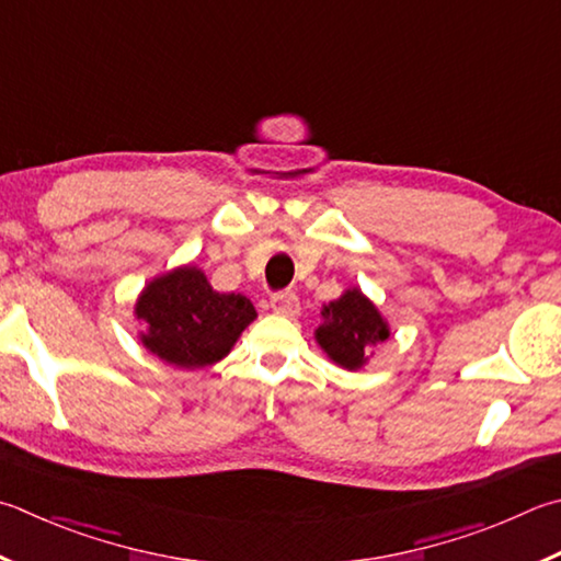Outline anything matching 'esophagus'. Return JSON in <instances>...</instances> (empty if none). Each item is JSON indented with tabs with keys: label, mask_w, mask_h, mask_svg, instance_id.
I'll use <instances>...</instances> for the list:
<instances>
[{
	"label": "esophagus",
	"mask_w": 561,
	"mask_h": 561,
	"mask_svg": "<svg viewBox=\"0 0 561 561\" xmlns=\"http://www.w3.org/2000/svg\"><path fill=\"white\" fill-rule=\"evenodd\" d=\"M272 309H274V313H279V316H297L299 309H301V304H299V297L294 291H279V294H274V297H272Z\"/></svg>",
	"instance_id": "1"
}]
</instances>
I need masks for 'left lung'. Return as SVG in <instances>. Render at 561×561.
Returning a JSON list of instances; mask_svg holds the SVG:
<instances>
[{
  "label": "left lung",
  "mask_w": 561,
  "mask_h": 561,
  "mask_svg": "<svg viewBox=\"0 0 561 561\" xmlns=\"http://www.w3.org/2000/svg\"><path fill=\"white\" fill-rule=\"evenodd\" d=\"M323 323L316 329V343L345 370H358L368 363L373 345L387 341L390 325L378 307L360 289H345L341 299L325 304Z\"/></svg>",
  "instance_id": "obj_1"
}]
</instances>
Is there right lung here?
<instances>
[{
  "mask_svg": "<svg viewBox=\"0 0 561 561\" xmlns=\"http://www.w3.org/2000/svg\"><path fill=\"white\" fill-rule=\"evenodd\" d=\"M135 313L147 323V333L139 335L145 348L186 370L226 358L257 316L248 297L216 291L193 264L151 279Z\"/></svg>",
  "mask_w": 561,
  "mask_h": 561,
  "instance_id": "obj_1",
  "label": "right lung"
}]
</instances>
